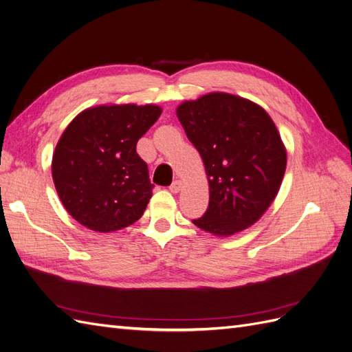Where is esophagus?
Here are the masks:
<instances>
[{
  "label": "esophagus",
  "mask_w": 352,
  "mask_h": 352,
  "mask_svg": "<svg viewBox=\"0 0 352 352\" xmlns=\"http://www.w3.org/2000/svg\"><path fill=\"white\" fill-rule=\"evenodd\" d=\"M180 188H182V182H180V180H175V182L172 184V185H170V190H172V192L173 194H177L179 192V190H180Z\"/></svg>",
  "instance_id": "1"
}]
</instances>
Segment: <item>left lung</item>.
I'll use <instances>...</instances> for the list:
<instances>
[{
  "label": "left lung",
  "instance_id": "obj_1",
  "mask_svg": "<svg viewBox=\"0 0 352 352\" xmlns=\"http://www.w3.org/2000/svg\"><path fill=\"white\" fill-rule=\"evenodd\" d=\"M176 114L208 176V208L194 225L217 236L254 225L278 195L286 168V150L270 116L225 92L185 101Z\"/></svg>",
  "mask_w": 352,
  "mask_h": 352
}]
</instances>
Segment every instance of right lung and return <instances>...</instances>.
I'll list each match as a JSON object with an SVG mask.
<instances>
[{"mask_svg": "<svg viewBox=\"0 0 352 352\" xmlns=\"http://www.w3.org/2000/svg\"><path fill=\"white\" fill-rule=\"evenodd\" d=\"M162 114L158 105H98L74 117L52 155V180L69 214L95 232L141 219L154 185L136 142Z\"/></svg>", "mask_w": 352, "mask_h": 352, "instance_id": "right-lung-1", "label": "right lung"}]
</instances>
